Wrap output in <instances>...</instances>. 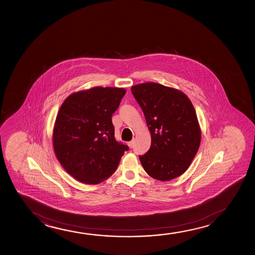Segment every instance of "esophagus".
<instances>
[{
  "mask_svg": "<svg viewBox=\"0 0 255 255\" xmlns=\"http://www.w3.org/2000/svg\"><path fill=\"white\" fill-rule=\"evenodd\" d=\"M133 145H134V140H131V141L128 142V146H129V148H132Z\"/></svg>",
  "mask_w": 255,
  "mask_h": 255,
  "instance_id": "obj_1",
  "label": "esophagus"
}]
</instances>
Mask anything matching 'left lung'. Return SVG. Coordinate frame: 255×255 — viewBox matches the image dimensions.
Segmentation results:
<instances>
[{"label": "left lung", "instance_id": "8db88e82", "mask_svg": "<svg viewBox=\"0 0 255 255\" xmlns=\"http://www.w3.org/2000/svg\"><path fill=\"white\" fill-rule=\"evenodd\" d=\"M131 92L151 137L150 149L139 156L144 171L160 181L178 178L188 169L201 141L192 102L184 92L157 83L136 84Z\"/></svg>", "mask_w": 255, "mask_h": 255}]
</instances>
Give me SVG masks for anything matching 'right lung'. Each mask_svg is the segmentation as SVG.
Instances as JSON below:
<instances>
[{
    "label": "right lung",
    "mask_w": 255,
    "mask_h": 255,
    "mask_svg": "<svg viewBox=\"0 0 255 255\" xmlns=\"http://www.w3.org/2000/svg\"><path fill=\"white\" fill-rule=\"evenodd\" d=\"M124 88L97 87L70 95L53 129V146L64 170L77 180L97 185L110 178L129 147L115 139L112 114Z\"/></svg>",
    "instance_id": "add662e5"
}]
</instances>
